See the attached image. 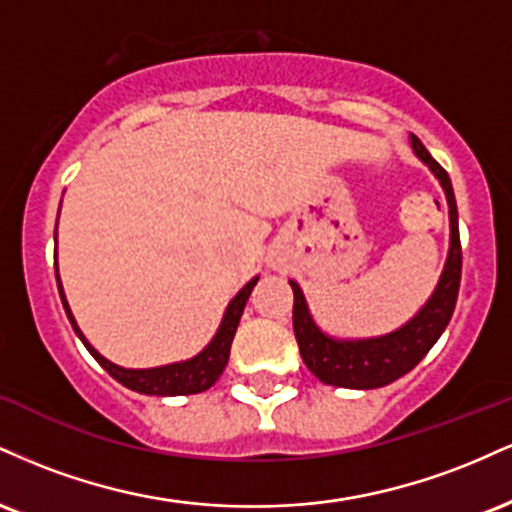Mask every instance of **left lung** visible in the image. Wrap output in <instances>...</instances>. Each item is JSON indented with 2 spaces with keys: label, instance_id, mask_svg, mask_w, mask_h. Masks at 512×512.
I'll return each mask as SVG.
<instances>
[{
  "label": "left lung",
  "instance_id": "obj_1",
  "mask_svg": "<svg viewBox=\"0 0 512 512\" xmlns=\"http://www.w3.org/2000/svg\"><path fill=\"white\" fill-rule=\"evenodd\" d=\"M411 146L416 156L436 173L448 195L450 207V255L445 262V272L431 301L424 305L419 315L404 325L402 330L380 339H363V342H334L315 327L313 317L296 281H289L293 289V332H296L298 349L303 363L315 378L334 387H351V390H373L395 383L404 373H409L424 358L431 346L448 327L452 310H455L457 293L462 279V245L460 228H457V204L448 170L426 151L419 137L411 134Z\"/></svg>",
  "mask_w": 512,
  "mask_h": 512
}]
</instances>
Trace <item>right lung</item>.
I'll return each mask as SVG.
<instances>
[{"label": "right lung", "instance_id": "1", "mask_svg": "<svg viewBox=\"0 0 512 512\" xmlns=\"http://www.w3.org/2000/svg\"><path fill=\"white\" fill-rule=\"evenodd\" d=\"M255 284L257 279H252L250 284H245L243 291L233 298L231 305H228L226 315H223L219 332H216V337L211 339V344L202 351V354L190 358V361L185 363H173V366H161L151 370H129V368H120L115 366V363H110L108 358H103L91 344L86 342L84 334H81L79 327H76L72 313H69V305L64 301V293H62L60 276H57V289H60V298L64 303V310H67L69 322H72L74 332L79 334V339L84 342L86 349L91 351V356L96 358V361L101 363L110 375H113L117 383H122L134 392H142V395H158V397L197 395V392L209 390V387L219 380V375L223 373V368H226L228 363V356H231V344H233V337H236L240 315H243V308L245 303H248L250 291L255 289Z\"/></svg>", "mask_w": 512, "mask_h": 512}]
</instances>
